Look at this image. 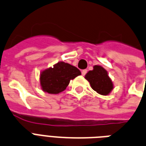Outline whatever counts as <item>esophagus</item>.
<instances>
[{
    "mask_svg": "<svg viewBox=\"0 0 146 146\" xmlns=\"http://www.w3.org/2000/svg\"><path fill=\"white\" fill-rule=\"evenodd\" d=\"M87 72H88V71H87L86 69L82 70V71H81V74H82V75H84H84L87 74Z\"/></svg>",
    "mask_w": 146,
    "mask_h": 146,
    "instance_id": "esophagus-1",
    "label": "esophagus"
}]
</instances>
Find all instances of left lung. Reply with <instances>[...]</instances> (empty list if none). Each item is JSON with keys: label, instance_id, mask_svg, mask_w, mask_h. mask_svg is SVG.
Masks as SVG:
<instances>
[{"label": "left lung", "instance_id": "1", "mask_svg": "<svg viewBox=\"0 0 146 146\" xmlns=\"http://www.w3.org/2000/svg\"><path fill=\"white\" fill-rule=\"evenodd\" d=\"M85 78L90 82L92 89L101 95L109 94L113 88V84L108 76V73L100 65H94V69L86 74Z\"/></svg>", "mask_w": 146, "mask_h": 146}]
</instances>
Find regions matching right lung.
<instances>
[{
    "label": "right lung",
    "mask_w": 146,
    "mask_h": 146,
    "mask_svg": "<svg viewBox=\"0 0 146 146\" xmlns=\"http://www.w3.org/2000/svg\"><path fill=\"white\" fill-rule=\"evenodd\" d=\"M78 68L68 63L59 62L44 70L40 74L42 90L51 94H56L65 90L70 81L81 75Z\"/></svg>",
    "instance_id": "add662e5"
}]
</instances>
